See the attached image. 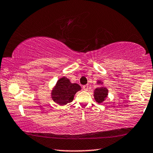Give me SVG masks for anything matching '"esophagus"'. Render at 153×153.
I'll use <instances>...</instances> for the list:
<instances>
[{
    "label": "esophagus",
    "mask_w": 153,
    "mask_h": 153,
    "mask_svg": "<svg viewBox=\"0 0 153 153\" xmlns=\"http://www.w3.org/2000/svg\"><path fill=\"white\" fill-rule=\"evenodd\" d=\"M88 88V85H84V86H83V89H84V91H87Z\"/></svg>",
    "instance_id": "1"
}]
</instances>
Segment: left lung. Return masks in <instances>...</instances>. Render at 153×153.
<instances>
[{
    "mask_svg": "<svg viewBox=\"0 0 153 153\" xmlns=\"http://www.w3.org/2000/svg\"><path fill=\"white\" fill-rule=\"evenodd\" d=\"M97 84H102L103 82H102V81L98 80L97 82ZM108 90L104 86H100V87L95 88L94 90V95H93L95 101L99 104L102 103L108 96Z\"/></svg>",
    "mask_w": 153,
    "mask_h": 153,
    "instance_id": "left-lung-1",
    "label": "left lung"
}]
</instances>
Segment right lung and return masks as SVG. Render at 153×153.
Segmentation results:
<instances>
[{
  "label": "right lung",
  "instance_id": "right-lung-1",
  "mask_svg": "<svg viewBox=\"0 0 153 153\" xmlns=\"http://www.w3.org/2000/svg\"><path fill=\"white\" fill-rule=\"evenodd\" d=\"M81 90V86L77 83H71L66 77H61L51 91L52 100L59 105L64 106L71 102L76 93Z\"/></svg>",
  "mask_w": 153,
  "mask_h": 153
}]
</instances>
